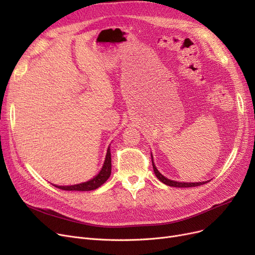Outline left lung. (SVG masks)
Masks as SVG:
<instances>
[{
    "mask_svg": "<svg viewBox=\"0 0 255 255\" xmlns=\"http://www.w3.org/2000/svg\"><path fill=\"white\" fill-rule=\"evenodd\" d=\"M151 161H152V166H153V170H154V173L156 175V177L158 178L159 181H161L162 183L168 185V186H171V187H180V188H187V187H196V186H201V185H204L205 183H208V182H200V183H180V182H175V181H171V180H168L167 177H165L164 175H162L161 173L158 172V170L156 169L154 163H153V159H152V156H151Z\"/></svg>",
    "mask_w": 255,
    "mask_h": 255,
    "instance_id": "obj_1",
    "label": "left lung"
}]
</instances>
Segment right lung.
Listing matches in <instances>:
<instances>
[{"label": "right lung", "mask_w": 255, "mask_h": 255, "mask_svg": "<svg viewBox=\"0 0 255 255\" xmlns=\"http://www.w3.org/2000/svg\"><path fill=\"white\" fill-rule=\"evenodd\" d=\"M110 174H111V155H110V149L108 148L105 162H104L102 170L96 177L92 178L91 181L83 183V184L73 185V186H55V187H58L59 189L67 190V191H90V190L97 189V188H99L101 185L105 183L109 178Z\"/></svg>", "instance_id": "right-lung-1"}]
</instances>
